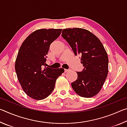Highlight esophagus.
I'll list each match as a JSON object with an SVG mask.
<instances>
[{
    "label": "esophagus",
    "instance_id": "34e87169",
    "mask_svg": "<svg viewBox=\"0 0 127 127\" xmlns=\"http://www.w3.org/2000/svg\"><path fill=\"white\" fill-rule=\"evenodd\" d=\"M69 70V69H64V72H65V73H66L68 72Z\"/></svg>",
    "mask_w": 127,
    "mask_h": 127
}]
</instances>
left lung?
I'll use <instances>...</instances> for the list:
<instances>
[{"mask_svg":"<svg viewBox=\"0 0 127 127\" xmlns=\"http://www.w3.org/2000/svg\"><path fill=\"white\" fill-rule=\"evenodd\" d=\"M62 33L75 55L81 56L84 66L82 71L77 72V79L71 83L73 89L81 97H93L100 92L108 73L106 51L100 40L87 30L66 29Z\"/></svg>","mask_w":127,"mask_h":127,"instance_id":"8db88e82","label":"left lung"}]
</instances>
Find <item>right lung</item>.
Returning <instances> with one entry per match:
<instances>
[{
  "label": "right lung",
  "instance_id": "add662e5",
  "mask_svg": "<svg viewBox=\"0 0 127 127\" xmlns=\"http://www.w3.org/2000/svg\"><path fill=\"white\" fill-rule=\"evenodd\" d=\"M62 29H40L23 42L17 55L15 69L19 82L30 97L40 100L50 95L63 68L46 67L50 44L61 35Z\"/></svg>",
  "mask_w": 127,
  "mask_h": 127
}]
</instances>
